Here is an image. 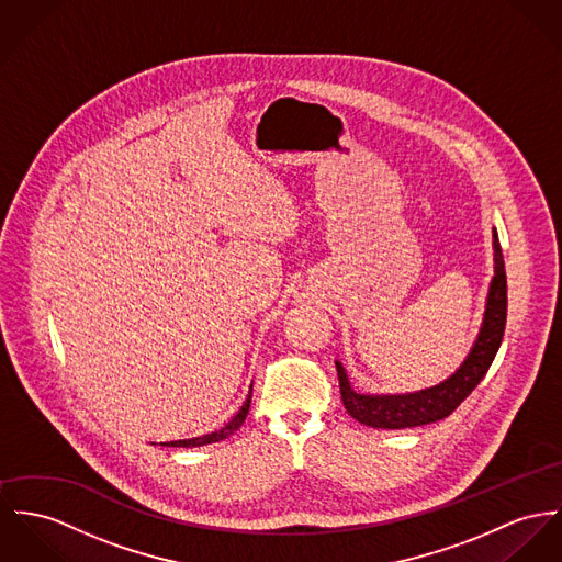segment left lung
<instances>
[{
	"mask_svg": "<svg viewBox=\"0 0 562 562\" xmlns=\"http://www.w3.org/2000/svg\"><path fill=\"white\" fill-rule=\"evenodd\" d=\"M492 250L494 276L487 286L483 321L469 355L451 376L438 385L411 393H361L352 389L342 361L336 359L342 402L352 419L381 430L426 426L449 417L471 395L492 366L507 323V273L496 228H492Z\"/></svg>",
	"mask_w": 562,
	"mask_h": 562,
	"instance_id": "left-lung-1",
	"label": "left lung"
}]
</instances>
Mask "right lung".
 Segmentation results:
<instances>
[{"mask_svg": "<svg viewBox=\"0 0 562 562\" xmlns=\"http://www.w3.org/2000/svg\"><path fill=\"white\" fill-rule=\"evenodd\" d=\"M250 402H252V385L246 395V402L241 404V408L233 415V419L228 424H224L216 432L203 434L196 438H183V440H171V442H162V447H201V445H212V442H220L224 438H228L231 434L237 432L239 426L246 422V415L250 411Z\"/></svg>", "mask_w": 562, "mask_h": 562, "instance_id": "obj_1", "label": "right lung"}]
</instances>
